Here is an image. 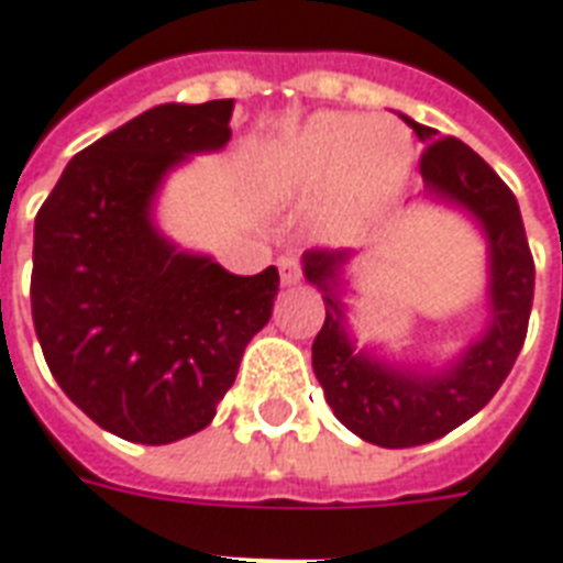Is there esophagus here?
<instances>
[{
  "instance_id": "obj_1",
  "label": "esophagus",
  "mask_w": 563,
  "mask_h": 563,
  "mask_svg": "<svg viewBox=\"0 0 563 563\" xmlns=\"http://www.w3.org/2000/svg\"><path fill=\"white\" fill-rule=\"evenodd\" d=\"M278 275H282V285H297L302 278V266L297 257H278Z\"/></svg>"
}]
</instances>
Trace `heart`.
Segmentation results:
<instances>
[{
    "label": "heart",
    "mask_w": 563,
    "mask_h": 563,
    "mask_svg": "<svg viewBox=\"0 0 563 563\" xmlns=\"http://www.w3.org/2000/svg\"><path fill=\"white\" fill-rule=\"evenodd\" d=\"M412 166L409 133L390 118L321 111L297 133L263 145L251 175L266 202L314 206V227L330 242H354L397 202Z\"/></svg>",
    "instance_id": "heart-1"
}]
</instances>
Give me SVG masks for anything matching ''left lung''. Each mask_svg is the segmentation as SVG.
Returning <instances> with one entry per match:
<instances>
[{
  "mask_svg": "<svg viewBox=\"0 0 563 563\" xmlns=\"http://www.w3.org/2000/svg\"><path fill=\"white\" fill-rule=\"evenodd\" d=\"M409 123L421 142V178L428 197L461 206L488 239L492 321L466 352L440 373L394 366L354 352L339 300V275L352 251L312 249L302 254V275L324 294V327L312 342V369L333 416L361 440L382 449H409L445 437L473 418L504 385L528 336L533 302V257L512 190L461 139Z\"/></svg>",
  "mask_w": 563,
  "mask_h": 563,
  "instance_id": "obj_1",
  "label": "left lung"
}]
</instances>
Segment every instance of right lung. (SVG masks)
<instances>
[{
    "mask_svg": "<svg viewBox=\"0 0 563 563\" xmlns=\"http://www.w3.org/2000/svg\"><path fill=\"white\" fill-rule=\"evenodd\" d=\"M230 114L233 99L147 109L75 154L35 214V336L66 397L121 440L206 428L273 314L275 266L227 273L151 218L169 169L230 142Z\"/></svg>",
    "mask_w": 563,
    "mask_h": 563,
    "instance_id": "1",
    "label": "right lung"
}]
</instances>
